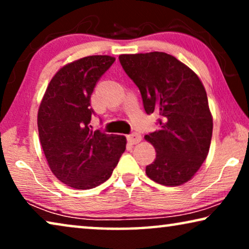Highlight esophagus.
Here are the masks:
<instances>
[{
  "instance_id": "obj_1",
  "label": "esophagus",
  "mask_w": 249,
  "mask_h": 249,
  "mask_svg": "<svg viewBox=\"0 0 249 249\" xmlns=\"http://www.w3.org/2000/svg\"><path fill=\"white\" fill-rule=\"evenodd\" d=\"M127 139L130 144H138L142 141V136L137 134V132H134V134L127 136Z\"/></svg>"
}]
</instances>
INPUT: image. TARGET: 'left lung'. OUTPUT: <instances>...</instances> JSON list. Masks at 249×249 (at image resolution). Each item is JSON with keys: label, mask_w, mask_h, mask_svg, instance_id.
Instances as JSON below:
<instances>
[{"label": "left lung", "mask_w": 249, "mask_h": 249, "mask_svg": "<svg viewBox=\"0 0 249 249\" xmlns=\"http://www.w3.org/2000/svg\"><path fill=\"white\" fill-rule=\"evenodd\" d=\"M119 60L141 91L146 113L161 117L159 130L145 136L156 151L146 175L163 186L182 185L205 161L212 139V114L202 81L163 52L122 54Z\"/></svg>", "instance_id": "1"}]
</instances>
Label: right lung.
I'll return each instance as SVG.
<instances>
[{
    "label": "right lung",
    "instance_id": "obj_1",
    "mask_svg": "<svg viewBox=\"0 0 249 249\" xmlns=\"http://www.w3.org/2000/svg\"><path fill=\"white\" fill-rule=\"evenodd\" d=\"M114 57L73 61L50 81L38 110L39 141L51 171L74 189H90L110 178L125 149L124 136L93 131L90 96Z\"/></svg>",
    "mask_w": 249,
    "mask_h": 249
}]
</instances>
